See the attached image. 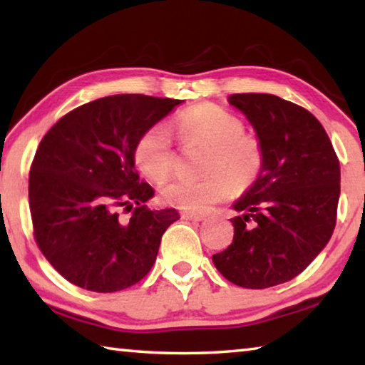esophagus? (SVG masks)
Here are the masks:
<instances>
[{
	"label": "esophagus",
	"mask_w": 365,
	"mask_h": 365,
	"mask_svg": "<svg viewBox=\"0 0 365 365\" xmlns=\"http://www.w3.org/2000/svg\"><path fill=\"white\" fill-rule=\"evenodd\" d=\"M182 217H183V219H187V220L201 222V220H205V219H206V215H202V214H195V212H188V211H185V212H182Z\"/></svg>",
	"instance_id": "1"
}]
</instances>
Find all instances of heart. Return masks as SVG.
<instances>
[{
	"mask_svg": "<svg viewBox=\"0 0 365 365\" xmlns=\"http://www.w3.org/2000/svg\"><path fill=\"white\" fill-rule=\"evenodd\" d=\"M170 128L185 143L205 146L197 178H175L160 190L163 200L185 211L205 212L224 200L232 187L242 190L255 180L262 164L257 140L243 133L245 125L230 110L202 103L178 113ZM135 164L146 178L163 183L174 165L169 128L158 123L141 135L133 151Z\"/></svg>",
	"mask_w": 365,
	"mask_h": 365,
	"instance_id": "heart-1",
	"label": "heart"
}]
</instances>
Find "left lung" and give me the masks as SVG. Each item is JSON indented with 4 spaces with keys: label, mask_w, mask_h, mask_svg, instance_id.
<instances>
[{
    "label": "left lung",
    "mask_w": 365,
    "mask_h": 365,
    "mask_svg": "<svg viewBox=\"0 0 365 365\" xmlns=\"http://www.w3.org/2000/svg\"><path fill=\"white\" fill-rule=\"evenodd\" d=\"M252 125L262 164L235 201L233 242L212 256L235 285L262 289L299 275L331 238L339 200V163L322 123L275 95L228 98Z\"/></svg>",
    "instance_id": "1"
}]
</instances>
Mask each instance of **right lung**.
I'll list each match as a JSON object with an SVG mask.
<instances>
[{"label":"right lung","mask_w":365,"mask_h":365,"mask_svg":"<svg viewBox=\"0 0 365 365\" xmlns=\"http://www.w3.org/2000/svg\"><path fill=\"white\" fill-rule=\"evenodd\" d=\"M182 100L113 95L71 110L40 141L29 175V205L43 256L66 280L113 293L138 283L160 238L180 219L151 211V185L135 169V145ZM133 211L128 220L120 211Z\"/></svg>","instance_id":"right-lung-1"}]
</instances>
